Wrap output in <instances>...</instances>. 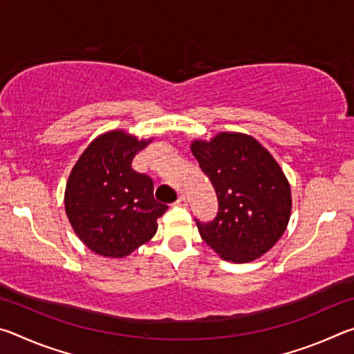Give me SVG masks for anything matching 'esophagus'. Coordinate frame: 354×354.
<instances>
[{
  "label": "esophagus",
  "instance_id": "esophagus-1",
  "mask_svg": "<svg viewBox=\"0 0 354 354\" xmlns=\"http://www.w3.org/2000/svg\"><path fill=\"white\" fill-rule=\"evenodd\" d=\"M187 198H185V196L184 195H181V196H179V198H178V201H176V205L178 206H187Z\"/></svg>",
  "mask_w": 354,
  "mask_h": 354
}]
</instances>
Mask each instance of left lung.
<instances>
[{"instance_id":"left-lung-1","label":"left lung","mask_w":354,"mask_h":354,"mask_svg":"<svg viewBox=\"0 0 354 354\" xmlns=\"http://www.w3.org/2000/svg\"><path fill=\"white\" fill-rule=\"evenodd\" d=\"M190 149L218 200L212 221L196 220L203 241L221 259L236 263L266 254L284 234L292 214L290 184L279 164L254 137L242 133L195 139Z\"/></svg>"}]
</instances>
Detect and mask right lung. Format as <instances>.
<instances>
[{
    "instance_id": "right-lung-1",
    "label": "right lung",
    "mask_w": 354,
    "mask_h": 354,
    "mask_svg": "<svg viewBox=\"0 0 354 354\" xmlns=\"http://www.w3.org/2000/svg\"><path fill=\"white\" fill-rule=\"evenodd\" d=\"M153 140H139L123 129L107 131L88 143L71 169L65 214L93 253L122 259L158 231L167 206L154 200L151 178L133 170L136 154Z\"/></svg>"
}]
</instances>
